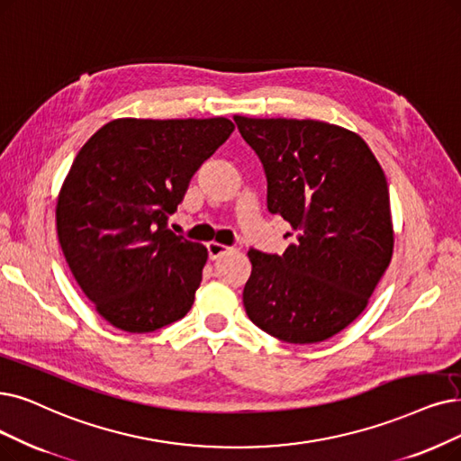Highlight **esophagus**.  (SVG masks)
<instances>
[{
	"label": "esophagus",
	"instance_id": "34e87169",
	"mask_svg": "<svg viewBox=\"0 0 461 461\" xmlns=\"http://www.w3.org/2000/svg\"><path fill=\"white\" fill-rule=\"evenodd\" d=\"M206 248H208V257L212 261H215V259H219V257H223L225 253H229V248L223 246V244H219V242H208Z\"/></svg>",
	"mask_w": 461,
	"mask_h": 461
}]
</instances>
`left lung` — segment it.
<instances>
[{
  "label": "left lung",
  "mask_w": 461,
  "mask_h": 461,
  "mask_svg": "<svg viewBox=\"0 0 461 461\" xmlns=\"http://www.w3.org/2000/svg\"><path fill=\"white\" fill-rule=\"evenodd\" d=\"M261 158L267 208L297 232L284 255L249 249V320L289 344L323 342L369 304L393 255L390 191L361 136L312 119L234 115Z\"/></svg>",
  "instance_id": "obj_1"
}]
</instances>
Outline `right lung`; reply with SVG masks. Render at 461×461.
<instances>
[{
    "instance_id": "obj_1",
    "label": "right lung",
    "mask_w": 461,
    "mask_h": 461,
    "mask_svg": "<svg viewBox=\"0 0 461 461\" xmlns=\"http://www.w3.org/2000/svg\"><path fill=\"white\" fill-rule=\"evenodd\" d=\"M232 131L225 117H126L81 147L59 193L57 234L73 278L113 327L151 333L191 310L208 249L167 221Z\"/></svg>"
}]
</instances>
